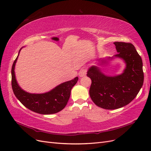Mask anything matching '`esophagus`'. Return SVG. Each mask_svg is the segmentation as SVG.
<instances>
[{
  "instance_id": "34e87169",
  "label": "esophagus",
  "mask_w": 151,
  "mask_h": 151,
  "mask_svg": "<svg viewBox=\"0 0 151 151\" xmlns=\"http://www.w3.org/2000/svg\"><path fill=\"white\" fill-rule=\"evenodd\" d=\"M86 75V70L85 68H82V69L79 71V76L82 77H84Z\"/></svg>"
}]
</instances>
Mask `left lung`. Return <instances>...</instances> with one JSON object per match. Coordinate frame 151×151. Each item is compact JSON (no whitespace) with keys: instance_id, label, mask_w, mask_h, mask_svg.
I'll return each instance as SVG.
<instances>
[{"instance_id":"obj_1","label":"left lung","mask_w":151,"mask_h":151,"mask_svg":"<svg viewBox=\"0 0 151 151\" xmlns=\"http://www.w3.org/2000/svg\"><path fill=\"white\" fill-rule=\"evenodd\" d=\"M118 54L112 57L100 58L99 66L108 65L115 58H120L125 68L120 74L108 76L101 68L93 65L89 68L87 76L91 79L89 95L98 106L106 109H115L129 104L139 93L144 83L142 60L132 43H113Z\"/></svg>"}]
</instances>
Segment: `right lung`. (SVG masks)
<instances>
[{"label": "right lung", "mask_w": 151, "mask_h": 151, "mask_svg": "<svg viewBox=\"0 0 151 151\" xmlns=\"http://www.w3.org/2000/svg\"><path fill=\"white\" fill-rule=\"evenodd\" d=\"M22 48L19 50L11 70L12 88L16 97L26 108L42 115H50L62 110L67 104L71 89L77 83L78 77L58 85L47 93L35 94L26 92L18 84L14 71L16 62Z\"/></svg>", "instance_id": "right-lung-1"}]
</instances>
